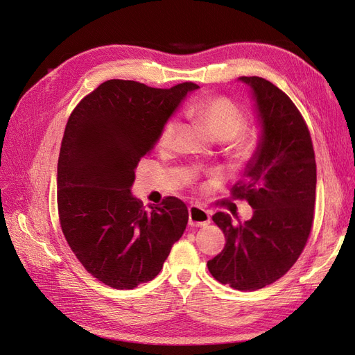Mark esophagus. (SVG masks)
Listing matches in <instances>:
<instances>
[{
	"label": "esophagus",
	"mask_w": 355,
	"mask_h": 355,
	"mask_svg": "<svg viewBox=\"0 0 355 355\" xmlns=\"http://www.w3.org/2000/svg\"><path fill=\"white\" fill-rule=\"evenodd\" d=\"M189 211V225L191 227H206L210 223V214L207 210L198 206H191Z\"/></svg>",
	"instance_id": "1"
}]
</instances>
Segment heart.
<instances>
[{
  "label": "heart",
  "mask_w": 355,
  "mask_h": 355,
  "mask_svg": "<svg viewBox=\"0 0 355 355\" xmlns=\"http://www.w3.org/2000/svg\"><path fill=\"white\" fill-rule=\"evenodd\" d=\"M188 115L197 123L206 127L211 139L227 144V149L234 158H245L252 153L254 139L250 133H240L245 125V115L225 98H209L192 103L188 108ZM179 130V124L170 120L161 132L159 146L168 148Z\"/></svg>",
  "instance_id": "1"
}]
</instances>
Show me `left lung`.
<instances>
[{
	"instance_id": "left-lung-1",
	"label": "left lung",
	"mask_w": 355,
	"mask_h": 355,
	"mask_svg": "<svg viewBox=\"0 0 355 355\" xmlns=\"http://www.w3.org/2000/svg\"><path fill=\"white\" fill-rule=\"evenodd\" d=\"M239 80L250 89L261 136L232 196L249 201L253 216L235 225L228 213L213 214L227 244L207 266L219 283L252 292L282 278L302 253L317 167L308 127L288 96L261 77Z\"/></svg>"
}]
</instances>
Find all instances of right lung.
Masks as SVG:
<instances>
[{"instance_id": "add662e5", "label": "right lung", "mask_w": 355, "mask_h": 355, "mask_svg": "<svg viewBox=\"0 0 355 355\" xmlns=\"http://www.w3.org/2000/svg\"><path fill=\"white\" fill-rule=\"evenodd\" d=\"M197 89L194 83L153 89L108 80L69 116L58 161L60 227L77 259L106 286L123 290L151 282L187 228L184 201L167 197L145 210L132 185L139 161Z\"/></svg>"}]
</instances>
